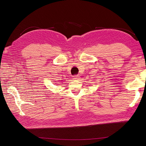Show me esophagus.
I'll return each instance as SVG.
<instances>
[{
    "label": "esophagus",
    "mask_w": 146,
    "mask_h": 146,
    "mask_svg": "<svg viewBox=\"0 0 146 146\" xmlns=\"http://www.w3.org/2000/svg\"><path fill=\"white\" fill-rule=\"evenodd\" d=\"M73 78L74 79V80H78L79 79H80V77H79L78 75H76V76H74L73 77Z\"/></svg>",
    "instance_id": "obj_1"
}]
</instances>
